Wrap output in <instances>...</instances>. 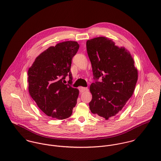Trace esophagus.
I'll return each instance as SVG.
<instances>
[{
	"label": "esophagus",
	"mask_w": 161,
	"mask_h": 161,
	"mask_svg": "<svg viewBox=\"0 0 161 161\" xmlns=\"http://www.w3.org/2000/svg\"><path fill=\"white\" fill-rule=\"evenodd\" d=\"M88 89H87V87H81L79 88V91L80 92H84L87 91Z\"/></svg>",
	"instance_id": "34e87169"
}]
</instances>
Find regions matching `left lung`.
I'll use <instances>...</instances> for the list:
<instances>
[{
    "instance_id": "8db88e82",
    "label": "left lung",
    "mask_w": 161,
    "mask_h": 161,
    "mask_svg": "<svg viewBox=\"0 0 161 161\" xmlns=\"http://www.w3.org/2000/svg\"><path fill=\"white\" fill-rule=\"evenodd\" d=\"M86 46L95 80L90 87L89 107L92 114L108 119L117 115L132 96L138 70L130 53L107 38L89 40Z\"/></svg>"
}]
</instances>
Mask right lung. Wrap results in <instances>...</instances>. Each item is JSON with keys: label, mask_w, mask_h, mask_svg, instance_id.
<instances>
[{"label": "right lung", "mask_w": 161, "mask_h": 161, "mask_svg": "<svg viewBox=\"0 0 161 161\" xmlns=\"http://www.w3.org/2000/svg\"><path fill=\"white\" fill-rule=\"evenodd\" d=\"M79 45L68 41L50 46L35 60L28 71V91L38 107L46 115L64 119L72 115L79 90L73 88L70 71L72 58ZM69 84L64 85L66 76Z\"/></svg>", "instance_id": "obj_1"}]
</instances>
